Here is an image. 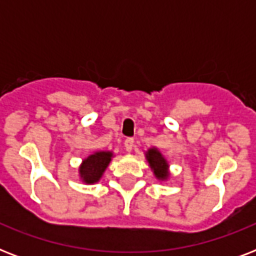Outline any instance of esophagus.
Here are the masks:
<instances>
[{
  "label": "esophagus",
  "instance_id": "34e87169",
  "mask_svg": "<svg viewBox=\"0 0 256 256\" xmlns=\"http://www.w3.org/2000/svg\"><path fill=\"white\" fill-rule=\"evenodd\" d=\"M132 148H134V140L132 138H126V140H124V148H126V152H132Z\"/></svg>",
  "mask_w": 256,
  "mask_h": 256
}]
</instances>
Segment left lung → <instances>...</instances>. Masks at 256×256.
Here are the masks:
<instances>
[{
	"mask_svg": "<svg viewBox=\"0 0 256 256\" xmlns=\"http://www.w3.org/2000/svg\"><path fill=\"white\" fill-rule=\"evenodd\" d=\"M146 158H148V162L150 164L152 170L154 171V174L158 179H168V160H164V156L160 154L156 148H150L148 152H146Z\"/></svg>",
	"mask_w": 256,
	"mask_h": 256,
	"instance_id": "left-lung-1",
	"label": "left lung"
}]
</instances>
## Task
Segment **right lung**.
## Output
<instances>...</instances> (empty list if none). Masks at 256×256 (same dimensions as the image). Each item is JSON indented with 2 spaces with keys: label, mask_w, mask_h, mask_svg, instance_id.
<instances>
[{
  "label": "right lung",
  "mask_w": 256,
  "mask_h": 256,
  "mask_svg": "<svg viewBox=\"0 0 256 256\" xmlns=\"http://www.w3.org/2000/svg\"><path fill=\"white\" fill-rule=\"evenodd\" d=\"M112 156V152H98L88 156L80 168L82 180L88 184L98 182L110 164Z\"/></svg>",
  "instance_id": "add662e5"
}]
</instances>
